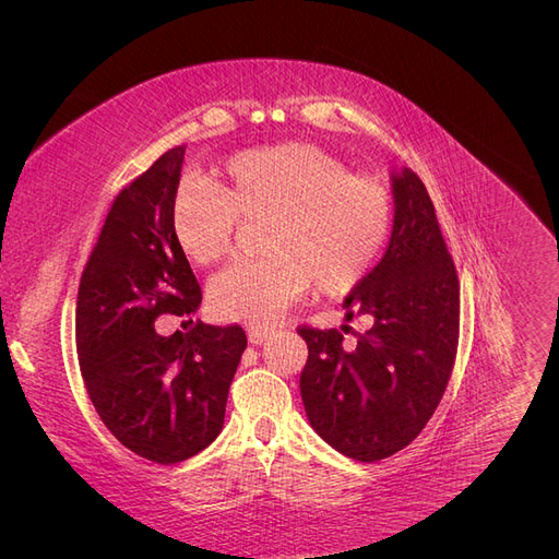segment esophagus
Wrapping results in <instances>:
<instances>
[{"instance_id":"1","label":"esophagus","mask_w":559,"mask_h":559,"mask_svg":"<svg viewBox=\"0 0 559 559\" xmlns=\"http://www.w3.org/2000/svg\"><path fill=\"white\" fill-rule=\"evenodd\" d=\"M273 335H275V331L267 329V326H249L247 329V337H249L251 345H263Z\"/></svg>"}]
</instances>
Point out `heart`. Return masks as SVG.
<instances>
[{
  "label": "heart",
  "instance_id": "1",
  "mask_svg": "<svg viewBox=\"0 0 559 559\" xmlns=\"http://www.w3.org/2000/svg\"><path fill=\"white\" fill-rule=\"evenodd\" d=\"M242 222L265 218L257 261L210 284L218 317L270 324L314 284L321 296L357 286L389 238L392 198L380 179L352 175L319 146L286 142L235 154L222 179H186L173 200V235L193 265L228 257Z\"/></svg>",
  "mask_w": 559,
  "mask_h": 559
}]
</instances>
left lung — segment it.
Instances as JSON below:
<instances>
[{
	"mask_svg": "<svg viewBox=\"0 0 559 559\" xmlns=\"http://www.w3.org/2000/svg\"><path fill=\"white\" fill-rule=\"evenodd\" d=\"M389 177L386 251L343 300L345 321L368 314L373 326L352 349L335 329H298L308 343L300 396L310 425L357 462L384 460L415 441L441 403L460 337V280L433 202L408 167Z\"/></svg>",
	"mask_w": 559,
	"mask_h": 559,
	"instance_id": "1",
	"label": "left lung"
}]
</instances>
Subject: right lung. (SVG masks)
<instances>
[{
  "mask_svg": "<svg viewBox=\"0 0 559 559\" xmlns=\"http://www.w3.org/2000/svg\"><path fill=\"white\" fill-rule=\"evenodd\" d=\"M186 146L118 193L76 300L81 376L105 427L134 454L177 464L224 429L228 389L247 347L240 326L156 333L160 314H193L200 284L173 235Z\"/></svg>",
  "mask_w": 559,
  "mask_h": 559,
  "instance_id": "add662e5",
  "label": "right lung"
}]
</instances>
